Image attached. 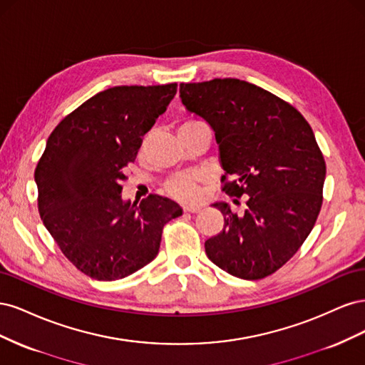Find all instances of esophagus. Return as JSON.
I'll return each mask as SVG.
<instances>
[{
	"label": "esophagus",
	"instance_id": "34e87169",
	"mask_svg": "<svg viewBox=\"0 0 365 365\" xmlns=\"http://www.w3.org/2000/svg\"><path fill=\"white\" fill-rule=\"evenodd\" d=\"M184 212L185 213H200L201 212V207L200 205H185L184 207Z\"/></svg>",
	"mask_w": 365,
	"mask_h": 365
}]
</instances>
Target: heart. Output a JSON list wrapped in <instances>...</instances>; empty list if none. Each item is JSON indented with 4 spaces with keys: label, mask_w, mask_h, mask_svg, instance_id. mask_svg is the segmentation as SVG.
<instances>
[{
    "label": "heart",
    "mask_w": 365,
    "mask_h": 365,
    "mask_svg": "<svg viewBox=\"0 0 365 365\" xmlns=\"http://www.w3.org/2000/svg\"><path fill=\"white\" fill-rule=\"evenodd\" d=\"M196 123H200V121L187 120L180 126V129L193 126ZM202 181H204V175L200 172H182L172 176V178L165 182L164 190L170 196L176 197V200L189 202L200 197V187Z\"/></svg>",
    "instance_id": "b5f03b06"
}]
</instances>
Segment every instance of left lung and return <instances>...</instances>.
<instances>
[{
    "instance_id": "obj_1",
    "label": "left lung",
    "mask_w": 365,
    "mask_h": 365,
    "mask_svg": "<svg viewBox=\"0 0 365 365\" xmlns=\"http://www.w3.org/2000/svg\"><path fill=\"white\" fill-rule=\"evenodd\" d=\"M180 97L215 130L222 181L232 178L222 190L247 197L240 216L213 204L224 228L205 240L207 257L235 277H267L303 245L322 210L326 163L314 130L292 105L245 81L181 83Z\"/></svg>"
}]
</instances>
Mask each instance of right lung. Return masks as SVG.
<instances>
[{
    "label": "right lung",
    "mask_w": 365,
    "mask_h": 365,
    "mask_svg": "<svg viewBox=\"0 0 365 365\" xmlns=\"http://www.w3.org/2000/svg\"><path fill=\"white\" fill-rule=\"evenodd\" d=\"M176 83L114 86L54 128L36 165L38 208L63 256L91 279L113 282L157 257L163 227L182 215L158 195L121 197L126 165L176 94Z\"/></svg>",
    "instance_id": "right-lung-1"
}]
</instances>
